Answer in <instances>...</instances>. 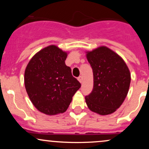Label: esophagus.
Here are the masks:
<instances>
[{
    "label": "esophagus",
    "instance_id": "1",
    "mask_svg": "<svg viewBox=\"0 0 149 149\" xmlns=\"http://www.w3.org/2000/svg\"><path fill=\"white\" fill-rule=\"evenodd\" d=\"M78 81H79L80 83H81L82 82H83V77H82V76H79V77H78Z\"/></svg>",
    "mask_w": 149,
    "mask_h": 149
}]
</instances>
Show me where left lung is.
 <instances>
[{
    "instance_id": "8db88e82",
    "label": "left lung",
    "mask_w": 149,
    "mask_h": 149,
    "mask_svg": "<svg viewBox=\"0 0 149 149\" xmlns=\"http://www.w3.org/2000/svg\"><path fill=\"white\" fill-rule=\"evenodd\" d=\"M86 57L93 71L94 86L85 97L92 112L102 116L114 113L127 97L131 76L120 56L106 46L87 51Z\"/></svg>"
}]
</instances>
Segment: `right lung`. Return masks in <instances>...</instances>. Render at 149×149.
<instances>
[{"instance_id": "add662e5", "label": "right lung", "mask_w": 149, "mask_h": 149, "mask_svg": "<svg viewBox=\"0 0 149 149\" xmlns=\"http://www.w3.org/2000/svg\"><path fill=\"white\" fill-rule=\"evenodd\" d=\"M68 52L51 45L33 55L26 67L24 85L31 102L48 116L67 110L81 86L65 64Z\"/></svg>"}]
</instances>
